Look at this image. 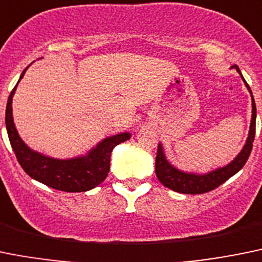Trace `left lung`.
Masks as SVG:
<instances>
[{
  "instance_id": "8db88e82",
  "label": "left lung",
  "mask_w": 262,
  "mask_h": 262,
  "mask_svg": "<svg viewBox=\"0 0 262 262\" xmlns=\"http://www.w3.org/2000/svg\"><path fill=\"white\" fill-rule=\"evenodd\" d=\"M242 76L241 70L238 66H233ZM243 79V76H242ZM244 84H246L247 89L251 93V99H252V119H251V126H249V133L248 138L246 141V145L243 146L241 152L238 154L235 159L231 161L230 164L225 165V167L217 168V169L212 170V172L205 173V174H196V173H187L182 172V170L177 169L173 167L169 161L165 158L164 150H163V145L159 143L158 146V154H156V160H155V173L158 180L160 181L165 187L173 190L176 192H181V194H204L214 190L226 182L230 177L239 172L244 164L248 160L251 151H252L253 146V139H255L256 133V104L255 99H253L252 92L246 80L243 79Z\"/></svg>"
}]
</instances>
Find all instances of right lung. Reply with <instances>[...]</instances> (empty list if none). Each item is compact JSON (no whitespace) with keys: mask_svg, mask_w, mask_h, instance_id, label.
<instances>
[{"mask_svg":"<svg viewBox=\"0 0 262 262\" xmlns=\"http://www.w3.org/2000/svg\"><path fill=\"white\" fill-rule=\"evenodd\" d=\"M28 68V67H27ZM26 70L20 75L23 79ZM18 81V84H19ZM10 93L6 106V130L9 134L10 145L15 152L19 164L24 172L33 180L43 183L51 189L66 192H82L94 189L106 180L110 172L111 152L119 143L130 138V133H120L104 138L93 147L86 155L73 159H55L33 151L19 137L13 119V95L16 86Z\"/></svg>","mask_w":262,"mask_h":262,"instance_id":"1","label":"right lung"}]
</instances>
